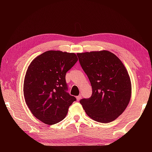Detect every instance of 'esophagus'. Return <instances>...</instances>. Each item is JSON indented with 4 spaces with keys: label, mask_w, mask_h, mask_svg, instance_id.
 Listing matches in <instances>:
<instances>
[{
    "label": "esophagus",
    "mask_w": 152,
    "mask_h": 152,
    "mask_svg": "<svg viewBox=\"0 0 152 152\" xmlns=\"http://www.w3.org/2000/svg\"><path fill=\"white\" fill-rule=\"evenodd\" d=\"M81 96H80V95H79V96H76V99H77V101H80V100L81 99Z\"/></svg>",
    "instance_id": "obj_1"
}]
</instances>
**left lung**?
<instances>
[{"label": "left lung", "mask_w": 152, "mask_h": 152, "mask_svg": "<svg viewBox=\"0 0 152 152\" xmlns=\"http://www.w3.org/2000/svg\"><path fill=\"white\" fill-rule=\"evenodd\" d=\"M77 56L92 88L91 97L80 101L87 115L102 123L115 120L127 108L132 96V83L125 67L107 50Z\"/></svg>", "instance_id": "8db88e82"}]
</instances>
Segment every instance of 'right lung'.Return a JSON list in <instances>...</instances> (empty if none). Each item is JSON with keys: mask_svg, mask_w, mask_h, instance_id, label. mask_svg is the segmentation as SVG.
<instances>
[{"mask_svg": "<svg viewBox=\"0 0 152 152\" xmlns=\"http://www.w3.org/2000/svg\"><path fill=\"white\" fill-rule=\"evenodd\" d=\"M78 61L74 53L50 50L30 64L25 76V101L33 116L48 125L66 117L76 98L67 92L66 72Z\"/></svg>", "mask_w": 152, "mask_h": 152, "instance_id": "right-lung-1", "label": "right lung"}]
</instances>
